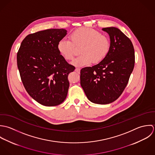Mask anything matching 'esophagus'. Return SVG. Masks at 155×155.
<instances>
[{"label": "esophagus", "mask_w": 155, "mask_h": 155, "mask_svg": "<svg viewBox=\"0 0 155 155\" xmlns=\"http://www.w3.org/2000/svg\"><path fill=\"white\" fill-rule=\"evenodd\" d=\"M75 71L79 73V72H80V68H76L75 69Z\"/></svg>", "instance_id": "1"}]
</instances>
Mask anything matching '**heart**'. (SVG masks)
<instances>
[{
	"mask_svg": "<svg viewBox=\"0 0 155 155\" xmlns=\"http://www.w3.org/2000/svg\"><path fill=\"white\" fill-rule=\"evenodd\" d=\"M70 39L63 38L58 44V49L67 61L72 60L76 53V47H81V54L75 58L72 64L85 66L101 62L107 55L110 47L109 38L97 30L81 28L70 34Z\"/></svg>",
	"mask_w": 155,
	"mask_h": 155,
	"instance_id": "1",
	"label": "heart"
}]
</instances>
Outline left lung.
<instances>
[{
    "label": "left lung",
    "mask_w": 155,
    "mask_h": 155,
    "mask_svg": "<svg viewBox=\"0 0 155 155\" xmlns=\"http://www.w3.org/2000/svg\"><path fill=\"white\" fill-rule=\"evenodd\" d=\"M110 38L109 51L98 64L82 68L80 84L89 101L108 104L116 101L127 86L135 64V52L130 39L114 27L103 28Z\"/></svg>",
    "instance_id": "left-lung-1"
}]
</instances>
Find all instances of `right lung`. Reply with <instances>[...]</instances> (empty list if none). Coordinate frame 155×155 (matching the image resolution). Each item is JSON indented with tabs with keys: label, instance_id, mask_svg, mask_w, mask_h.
Returning a JSON list of instances; mask_svg holds the SVG:
<instances>
[{
	"label": "right lung",
	"instance_id": "1",
	"mask_svg": "<svg viewBox=\"0 0 155 155\" xmlns=\"http://www.w3.org/2000/svg\"><path fill=\"white\" fill-rule=\"evenodd\" d=\"M66 31L50 29L29 34L17 52V66L26 91L45 106L58 105L64 101L69 86L68 77L75 69L58 49Z\"/></svg>",
	"mask_w": 155,
	"mask_h": 155
}]
</instances>
